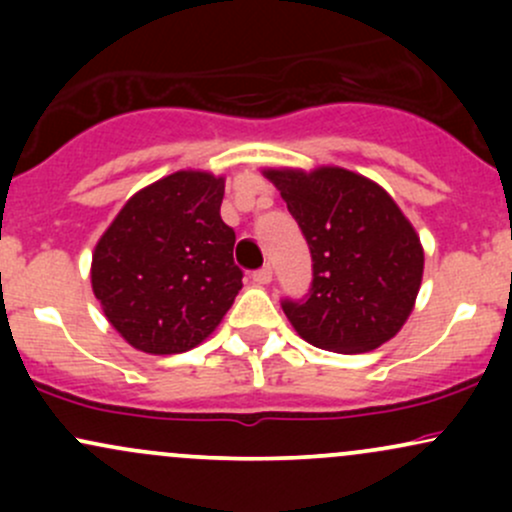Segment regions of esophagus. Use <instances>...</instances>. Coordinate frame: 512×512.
Segmentation results:
<instances>
[{
	"label": "esophagus",
	"instance_id": "obj_1",
	"mask_svg": "<svg viewBox=\"0 0 512 512\" xmlns=\"http://www.w3.org/2000/svg\"><path fill=\"white\" fill-rule=\"evenodd\" d=\"M252 281H255L257 286H267V284H272V267H262V269H257V272L252 274Z\"/></svg>",
	"mask_w": 512,
	"mask_h": 512
}]
</instances>
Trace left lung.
I'll return each instance as SVG.
<instances>
[{
	"instance_id": "obj_1",
	"label": "left lung",
	"mask_w": 512,
	"mask_h": 512,
	"mask_svg": "<svg viewBox=\"0 0 512 512\" xmlns=\"http://www.w3.org/2000/svg\"><path fill=\"white\" fill-rule=\"evenodd\" d=\"M313 255V289L284 301L308 344L363 354L390 342L414 310L424 279V245L378 182L339 166L264 168Z\"/></svg>"
}]
</instances>
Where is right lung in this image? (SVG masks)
<instances>
[{
    "mask_svg": "<svg viewBox=\"0 0 512 512\" xmlns=\"http://www.w3.org/2000/svg\"><path fill=\"white\" fill-rule=\"evenodd\" d=\"M226 178L178 170L127 199L93 248L91 289L103 315L144 354H182L219 327L243 272L221 219Z\"/></svg>",
    "mask_w": 512,
    "mask_h": 512,
    "instance_id": "right-lung-1",
    "label": "right lung"
}]
</instances>
